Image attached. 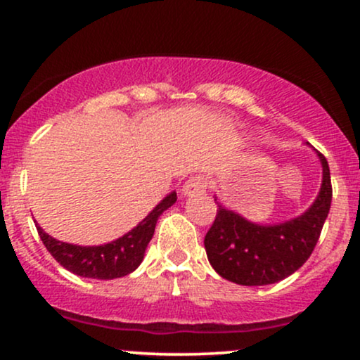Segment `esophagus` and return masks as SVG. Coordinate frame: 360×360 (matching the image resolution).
<instances>
[{"label": "esophagus", "mask_w": 360, "mask_h": 360, "mask_svg": "<svg viewBox=\"0 0 360 360\" xmlns=\"http://www.w3.org/2000/svg\"><path fill=\"white\" fill-rule=\"evenodd\" d=\"M206 189H208V181L201 176L191 177L183 186V193L186 196H201V194L206 193Z\"/></svg>", "instance_id": "esophagus-1"}]
</instances>
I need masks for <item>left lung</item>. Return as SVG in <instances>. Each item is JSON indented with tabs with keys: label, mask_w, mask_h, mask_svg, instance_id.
<instances>
[{
	"label": "left lung",
	"mask_w": 360,
	"mask_h": 360,
	"mask_svg": "<svg viewBox=\"0 0 360 360\" xmlns=\"http://www.w3.org/2000/svg\"><path fill=\"white\" fill-rule=\"evenodd\" d=\"M323 183L311 208L279 225L262 226L218 205L205 237L210 264L221 278L242 286H266L296 272L309 259L332 205V181L325 155L318 152Z\"/></svg>",
	"instance_id": "obj_1"
}]
</instances>
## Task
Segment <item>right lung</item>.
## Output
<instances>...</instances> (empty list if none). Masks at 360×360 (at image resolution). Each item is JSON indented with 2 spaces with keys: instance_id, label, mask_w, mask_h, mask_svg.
Listing matches in <instances>:
<instances>
[{
  "instance_id": "1",
  "label": "right lung",
  "mask_w": 360,
  "mask_h": 360,
  "mask_svg": "<svg viewBox=\"0 0 360 360\" xmlns=\"http://www.w3.org/2000/svg\"><path fill=\"white\" fill-rule=\"evenodd\" d=\"M176 200V193H171L131 232L120 237L118 240L98 247H81L56 240L40 229L39 223L35 226L45 249L51 252L62 267L81 278L117 279L130 274L140 266L148 242L154 237L157 218L164 210L174 205Z\"/></svg>"
}]
</instances>
